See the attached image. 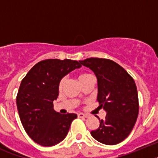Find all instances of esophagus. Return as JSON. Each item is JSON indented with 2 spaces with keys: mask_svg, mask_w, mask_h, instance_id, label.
<instances>
[{
  "mask_svg": "<svg viewBox=\"0 0 158 158\" xmlns=\"http://www.w3.org/2000/svg\"><path fill=\"white\" fill-rule=\"evenodd\" d=\"M77 115L78 117H80V118H88V117H89V115H85V114H84V113H79Z\"/></svg>",
  "mask_w": 158,
  "mask_h": 158,
  "instance_id": "esophagus-1",
  "label": "esophagus"
}]
</instances>
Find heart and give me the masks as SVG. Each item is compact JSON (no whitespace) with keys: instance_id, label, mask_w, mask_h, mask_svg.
Masks as SVG:
<instances>
[{"instance_id":"heart-1","label":"heart","mask_w":158,"mask_h":158,"mask_svg":"<svg viewBox=\"0 0 158 158\" xmlns=\"http://www.w3.org/2000/svg\"><path fill=\"white\" fill-rule=\"evenodd\" d=\"M90 76H92V75L89 74V73H80L79 76H78V79H79V81H81L83 80V79H85V78H87ZM65 79L64 77L62 78V79L60 80L59 83H58V89H62L64 83H65Z\"/></svg>"}]
</instances>
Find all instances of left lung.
Returning a JSON list of instances; mask_svg holds the SVG:
<instances>
[{
    "mask_svg": "<svg viewBox=\"0 0 158 158\" xmlns=\"http://www.w3.org/2000/svg\"><path fill=\"white\" fill-rule=\"evenodd\" d=\"M79 62L94 72L98 83L97 100L106 111L105 119H99L100 127L91 131L92 136L103 144H118L130 135L139 115L135 81L110 59L89 58Z\"/></svg>",
    "mask_w": 158,
    "mask_h": 158,
    "instance_id": "left-lung-1",
    "label": "left lung"
}]
</instances>
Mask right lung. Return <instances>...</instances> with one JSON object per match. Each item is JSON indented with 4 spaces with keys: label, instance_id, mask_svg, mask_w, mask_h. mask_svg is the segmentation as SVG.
Masks as SVG:
<instances>
[{
    "label": "right lung",
    "instance_id": "add662e5",
    "mask_svg": "<svg viewBox=\"0 0 158 158\" xmlns=\"http://www.w3.org/2000/svg\"><path fill=\"white\" fill-rule=\"evenodd\" d=\"M81 65L70 59H47L32 67L23 77L16 96L21 123L32 140L43 146L62 142L76 114L62 115L53 108L58 96V83L69 72Z\"/></svg>",
    "mask_w": 158,
    "mask_h": 158
}]
</instances>
